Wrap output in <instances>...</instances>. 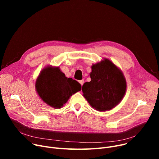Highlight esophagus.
Returning a JSON list of instances; mask_svg holds the SVG:
<instances>
[{"mask_svg": "<svg viewBox=\"0 0 159 159\" xmlns=\"http://www.w3.org/2000/svg\"><path fill=\"white\" fill-rule=\"evenodd\" d=\"M79 82L80 83L81 86H82V85H83V84H84V79L80 80H79Z\"/></svg>", "mask_w": 159, "mask_h": 159, "instance_id": "34e87169", "label": "esophagus"}]
</instances>
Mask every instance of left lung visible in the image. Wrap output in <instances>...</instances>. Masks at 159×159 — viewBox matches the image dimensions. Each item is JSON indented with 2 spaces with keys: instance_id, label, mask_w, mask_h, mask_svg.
I'll return each instance as SVG.
<instances>
[{
  "instance_id": "8db88e82",
  "label": "left lung",
  "mask_w": 159,
  "mask_h": 159,
  "mask_svg": "<svg viewBox=\"0 0 159 159\" xmlns=\"http://www.w3.org/2000/svg\"><path fill=\"white\" fill-rule=\"evenodd\" d=\"M91 81L85 82L82 91L89 104L97 111L110 110L117 105L126 89V82L120 70L105 59L91 67Z\"/></svg>"
}]
</instances>
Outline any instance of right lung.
<instances>
[{
  "mask_svg": "<svg viewBox=\"0 0 159 159\" xmlns=\"http://www.w3.org/2000/svg\"><path fill=\"white\" fill-rule=\"evenodd\" d=\"M35 87L43 101L55 108H61L72 94L81 89V85L66 77L58 68L47 67L37 79Z\"/></svg>",
  "mask_w": 159,
  "mask_h": 159,
  "instance_id": "add662e5",
  "label": "right lung"
}]
</instances>
